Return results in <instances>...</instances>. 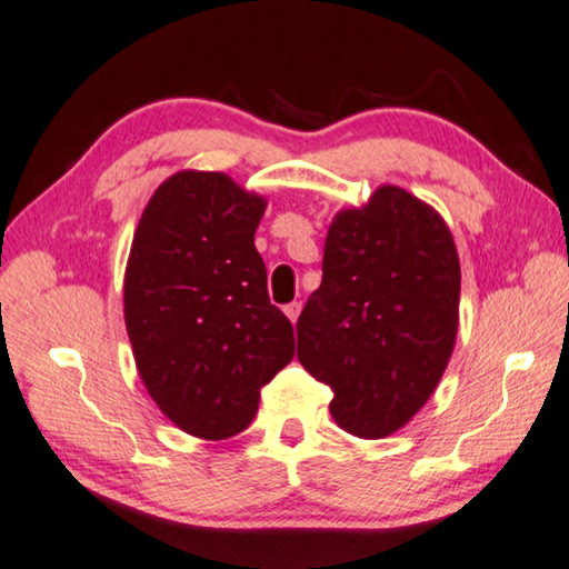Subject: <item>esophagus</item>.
Here are the masks:
<instances>
[{
  "mask_svg": "<svg viewBox=\"0 0 569 569\" xmlns=\"http://www.w3.org/2000/svg\"><path fill=\"white\" fill-rule=\"evenodd\" d=\"M283 311H286V317L296 325V319H299V313H301V303H296V301L288 303V307H283Z\"/></svg>",
  "mask_w": 569,
  "mask_h": 569,
  "instance_id": "esophagus-1",
  "label": "esophagus"
}]
</instances>
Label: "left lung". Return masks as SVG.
Returning <instances> with one entry per match:
<instances>
[{
    "mask_svg": "<svg viewBox=\"0 0 569 569\" xmlns=\"http://www.w3.org/2000/svg\"><path fill=\"white\" fill-rule=\"evenodd\" d=\"M325 278L296 332L299 362L332 388L329 413L360 439H386L427 406L460 327V256L445 217L383 183L339 209Z\"/></svg>",
    "mask_w": 569,
    "mask_h": 569,
    "instance_id": "left-lung-1",
    "label": "left lung"
}]
</instances>
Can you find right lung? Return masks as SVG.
<instances>
[{
	"label": "right lung",
	"mask_w": 569,
	"mask_h": 569,
	"mask_svg": "<svg viewBox=\"0 0 569 569\" xmlns=\"http://www.w3.org/2000/svg\"><path fill=\"white\" fill-rule=\"evenodd\" d=\"M268 199L222 171H178L142 209L124 268V327L152 401L219 442L256 419L260 388L293 360L268 299L256 230Z\"/></svg>",
	"instance_id": "obj_1"
}]
</instances>
